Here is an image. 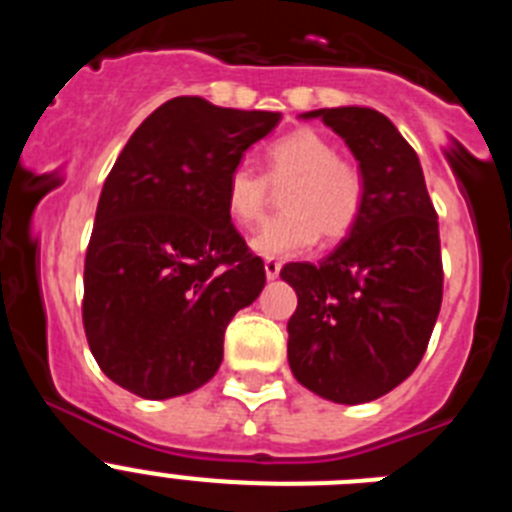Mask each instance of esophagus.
Returning a JSON list of instances; mask_svg holds the SVG:
<instances>
[{
	"label": "esophagus",
	"instance_id": "1",
	"mask_svg": "<svg viewBox=\"0 0 512 512\" xmlns=\"http://www.w3.org/2000/svg\"><path fill=\"white\" fill-rule=\"evenodd\" d=\"M264 271H266V279H277L279 271H282V264L274 259H266L264 261Z\"/></svg>",
	"mask_w": 512,
	"mask_h": 512
}]
</instances>
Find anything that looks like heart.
Instances as JSON below:
<instances>
[{"label": "heart", "instance_id": "obj_1", "mask_svg": "<svg viewBox=\"0 0 512 512\" xmlns=\"http://www.w3.org/2000/svg\"><path fill=\"white\" fill-rule=\"evenodd\" d=\"M266 176L235 166L225 184V210L238 228L264 220L271 187L282 189V215L269 220L251 241L266 259H289L310 251L320 233L338 241L356 225L364 207V179L336 146L312 128L292 130L264 151Z\"/></svg>", "mask_w": 512, "mask_h": 512}]
</instances>
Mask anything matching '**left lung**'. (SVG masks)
Here are the masks:
<instances>
[{"mask_svg": "<svg viewBox=\"0 0 512 512\" xmlns=\"http://www.w3.org/2000/svg\"><path fill=\"white\" fill-rule=\"evenodd\" d=\"M300 117H320L346 140L364 207L330 256L279 274L297 292L289 369L315 395L359 405L405 382L431 341L443 297L438 217L418 153L382 112L330 107Z\"/></svg>", "mask_w": 512, "mask_h": 512, "instance_id": "obj_1", "label": "left lung"}]
</instances>
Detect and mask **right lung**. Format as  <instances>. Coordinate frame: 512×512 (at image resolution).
Wrapping results in <instances>:
<instances>
[{"instance_id":"right-lung-1","label":"right lung","mask_w":512,"mask_h":512,"mask_svg":"<svg viewBox=\"0 0 512 512\" xmlns=\"http://www.w3.org/2000/svg\"><path fill=\"white\" fill-rule=\"evenodd\" d=\"M282 115L174 97L117 156L84 261V330L99 369L146 400L187 395L223 361L225 328L266 284L225 210L243 153Z\"/></svg>"}]
</instances>
